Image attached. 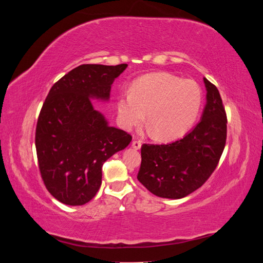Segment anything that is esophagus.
<instances>
[{
  "label": "esophagus",
  "instance_id": "34e87169",
  "mask_svg": "<svg viewBox=\"0 0 263 263\" xmlns=\"http://www.w3.org/2000/svg\"><path fill=\"white\" fill-rule=\"evenodd\" d=\"M132 146H133V148H135V149H140V147H141V141H140V140H134V141L132 142Z\"/></svg>",
  "mask_w": 263,
  "mask_h": 263
}]
</instances>
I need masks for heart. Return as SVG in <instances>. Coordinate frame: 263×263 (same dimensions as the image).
I'll return each mask as SVG.
<instances>
[{
    "instance_id": "1",
    "label": "heart",
    "mask_w": 263,
    "mask_h": 263,
    "mask_svg": "<svg viewBox=\"0 0 263 263\" xmlns=\"http://www.w3.org/2000/svg\"><path fill=\"white\" fill-rule=\"evenodd\" d=\"M201 86L192 79H181L166 72L142 77L129 92L117 99L118 122L130 130L145 121L155 136L171 140L183 136L195 123L202 107Z\"/></svg>"
}]
</instances>
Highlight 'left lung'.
Listing matches in <instances>:
<instances>
[{
	"instance_id": "left-lung-1",
	"label": "left lung",
	"mask_w": 263,
	"mask_h": 263,
	"mask_svg": "<svg viewBox=\"0 0 263 263\" xmlns=\"http://www.w3.org/2000/svg\"><path fill=\"white\" fill-rule=\"evenodd\" d=\"M201 122L182 139L166 145L141 146L137 179L151 193L182 198L209 180L219 162L227 138V116L219 91L208 79Z\"/></svg>"
}]
</instances>
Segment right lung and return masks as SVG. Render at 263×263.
<instances>
[{"label":"right lung","instance_id":"add662e5","mask_svg":"<svg viewBox=\"0 0 263 263\" xmlns=\"http://www.w3.org/2000/svg\"><path fill=\"white\" fill-rule=\"evenodd\" d=\"M127 68L81 65L55 82L38 116L35 145L46 189L66 205H83L98 193L102 165L132 141L107 125L93 99L108 100L110 85Z\"/></svg>","mask_w":263,"mask_h":263}]
</instances>
